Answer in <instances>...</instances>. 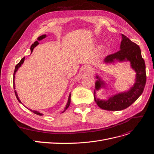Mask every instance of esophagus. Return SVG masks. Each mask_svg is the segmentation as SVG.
Returning <instances> with one entry per match:
<instances>
[{
  "label": "esophagus",
  "instance_id": "obj_1",
  "mask_svg": "<svg viewBox=\"0 0 154 154\" xmlns=\"http://www.w3.org/2000/svg\"><path fill=\"white\" fill-rule=\"evenodd\" d=\"M92 68L90 65H85L83 67V71L85 73H89L92 71Z\"/></svg>",
  "mask_w": 154,
  "mask_h": 154
}]
</instances>
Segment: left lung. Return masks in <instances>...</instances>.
<instances>
[{"instance_id": "8db88e82", "label": "left lung", "mask_w": 154, "mask_h": 154, "mask_svg": "<svg viewBox=\"0 0 154 154\" xmlns=\"http://www.w3.org/2000/svg\"><path fill=\"white\" fill-rule=\"evenodd\" d=\"M121 35L122 40L120 44V50L107 56L103 62L105 64H114L116 62H129L130 67L136 72V78L134 85L128 90L109 96L107 99L100 100L96 98V91L103 88L106 89L107 85L98 74H96L97 80L94 92V100L101 109L106 110H122L127 109L142 94L146 83V66L142 58L140 48L128 37L123 34Z\"/></svg>"}]
</instances>
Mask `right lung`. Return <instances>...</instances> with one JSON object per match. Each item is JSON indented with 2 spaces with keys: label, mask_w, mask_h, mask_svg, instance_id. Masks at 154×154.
<instances>
[{
  "label": "right lung",
  "mask_w": 154,
  "mask_h": 154,
  "mask_svg": "<svg viewBox=\"0 0 154 154\" xmlns=\"http://www.w3.org/2000/svg\"><path fill=\"white\" fill-rule=\"evenodd\" d=\"M46 37H47V35H45H45H41V36H40L38 37V38H37V40H36V41H35V42H34L33 44H32L31 45V48H30L31 53H32V51H33V49H34V48H35V47H36V46L39 44V42H39V41H40V40H43L44 38H46ZM24 60H25V57H24L23 58H22V59H21V60L20 61V62L18 63L17 65V66H15V71H14V74H13V87H14V89H15V74H16V72H17V71L18 70V69H19V68L22 66V65L23 64V63L24 62ZM15 95H16V97H17V98L18 101H19L20 103H22H22L21 102V101H20V98H19V97H18V94H17V91H15ZM70 103H71V93H70L69 95L67 103V104H66V106H65L64 110H63V111L62 112V113L64 112L67 110V109L68 108V107H69V105H70ZM26 108H27V107H26ZM27 109H28V108H27ZM29 109L30 111L32 112L35 113V114H37V115H39V116H43V115H44L42 113L40 112L39 111L34 110H32V109Z\"/></svg>",
  "instance_id": "1"
}]
</instances>
